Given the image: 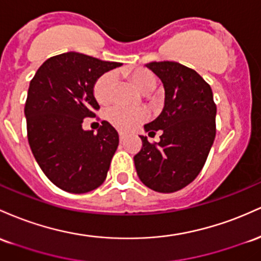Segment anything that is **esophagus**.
I'll return each mask as SVG.
<instances>
[{
	"label": "esophagus",
	"instance_id": "esophagus-1",
	"mask_svg": "<svg viewBox=\"0 0 261 261\" xmlns=\"http://www.w3.org/2000/svg\"><path fill=\"white\" fill-rule=\"evenodd\" d=\"M119 139H121V140L124 139V134H123V133H119Z\"/></svg>",
	"mask_w": 261,
	"mask_h": 261
}]
</instances>
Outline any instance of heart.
Returning <instances> with one entry per match:
<instances>
[{
	"label": "heart",
	"mask_w": 261,
	"mask_h": 261,
	"mask_svg": "<svg viewBox=\"0 0 261 261\" xmlns=\"http://www.w3.org/2000/svg\"><path fill=\"white\" fill-rule=\"evenodd\" d=\"M128 77L136 85L137 89L142 93H150L156 87V76L149 70L143 67L127 71ZM117 85V72L107 71L101 75L93 87L95 97L101 105H108L113 99ZM144 110H128L123 107H113L108 111L107 118L111 124L115 125L119 130H129L146 119Z\"/></svg>",
	"instance_id": "heart-1"
}]
</instances>
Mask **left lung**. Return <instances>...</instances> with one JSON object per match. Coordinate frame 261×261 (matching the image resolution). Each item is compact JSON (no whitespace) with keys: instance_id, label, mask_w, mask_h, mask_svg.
<instances>
[{"instance_id":"obj_1","label":"left lung","mask_w":261,"mask_h":261,"mask_svg":"<svg viewBox=\"0 0 261 261\" xmlns=\"http://www.w3.org/2000/svg\"><path fill=\"white\" fill-rule=\"evenodd\" d=\"M162 80L164 108L144 130L160 142L143 146L134 156L137 174L149 189L163 194L178 191L200 174L216 137V107L212 89L195 70L175 61L145 64Z\"/></svg>"}]
</instances>
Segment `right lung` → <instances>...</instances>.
Here are the masks:
<instances>
[{"mask_svg": "<svg viewBox=\"0 0 261 261\" xmlns=\"http://www.w3.org/2000/svg\"><path fill=\"white\" fill-rule=\"evenodd\" d=\"M121 65L69 51L44 61L29 84V146L45 176L64 191L85 194L106 180L118 133L106 121L97 134L83 123L99 108L93 93L97 79Z\"/></svg>", "mask_w": 261, "mask_h": 261, "instance_id": "obj_1", "label": "right lung"}]
</instances>
